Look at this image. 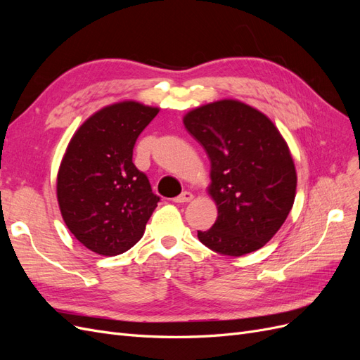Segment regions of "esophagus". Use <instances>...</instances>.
Here are the masks:
<instances>
[{
	"mask_svg": "<svg viewBox=\"0 0 360 360\" xmlns=\"http://www.w3.org/2000/svg\"><path fill=\"white\" fill-rule=\"evenodd\" d=\"M192 198H193V195H192L191 192H183V193H180V195H179V197L174 198L172 201H174V202H177V204H184V202H189V201H192Z\"/></svg>",
	"mask_w": 360,
	"mask_h": 360,
	"instance_id": "34e87169",
	"label": "esophagus"
}]
</instances>
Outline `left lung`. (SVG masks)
Instances as JSON below:
<instances>
[{
	"label": "left lung",
	"mask_w": 360,
	"mask_h": 360,
	"mask_svg": "<svg viewBox=\"0 0 360 360\" xmlns=\"http://www.w3.org/2000/svg\"><path fill=\"white\" fill-rule=\"evenodd\" d=\"M183 123L212 163L209 192L217 219L210 230L198 231L200 242L230 257L263 248L285 222L296 197V168L279 130L237 101L200 106Z\"/></svg>",
	"instance_id": "1"
}]
</instances>
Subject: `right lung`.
Here are the masks:
<instances>
[{
  "label": "right lung",
  "mask_w": 360,
  "mask_h": 360,
  "mask_svg": "<svg viewBox=\"0 0 360 360\" xmlns=\"http://www.w3.org/2000/svg\"><path fill=\"white\" fill-rule=\"evenodd\" d=\"M158 112L136 102L106 106L68 146L57 177L60 210L70 233L96 254L135 246L160 201L132 160L138 136Z\"/></svg>",
  "instance_id": "add662e5"
}]
</instances>
